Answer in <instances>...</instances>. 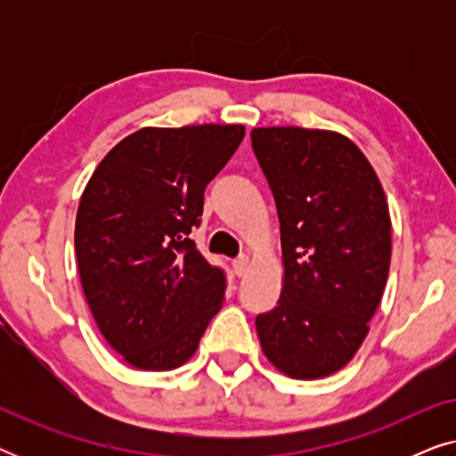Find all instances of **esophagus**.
<instances>
[{
    "instance_id": "1",
    "label": "esophagus",
    "mask_w": 456,
    "mask_h": 456,
    "mask_svg": "<svg viewBox=\"0 0 456 456\" xmlns=\"http://www.w3.org/2000/svg\"><path fill=\"white\" fill-rule=\"evenodd\" d=\"M247 267H248V257L247 255H240V257H236L234 261H232V272H234V276H245V272H247Z\"/></svg>"
}]
</instances>
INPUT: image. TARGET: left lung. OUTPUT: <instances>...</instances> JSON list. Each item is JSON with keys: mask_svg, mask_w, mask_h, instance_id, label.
<instances>
[{"mask_svg": "<svg viewBox=\"0 0 456 456\" xmlns=\"http://www.w3.org/2000/svg\"><path fill=\"white\" fill-rule=\"evenodd\" d=\"M276 201L284 284L255 317L264 354L297 379L345 367L365 340L390 270V214L361 149L330 130L253 128Z\"/></svg>", "mask_w": 456, "mask_h": 456, "instance_id": "left-lung-1", "label": "left lung"}]
</instances>
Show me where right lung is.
<instances>
[{"label":"right lung","instance_id":"right-lung-1","mask_svg":"<svg viewBox=\"0 0 456 456\" xmlns=\"http://www.w3.org/2000/svg\"><path fill=\"white\" fill-rule=\"evenodd\" d=\"M242 136L240 124L141 128L86 183L74 230L80 284L103 338L139 370L186 363L222 309L226 273L191 230Z\"/></svg>","mask_w":456,"mask_h":456}]
</instances>
